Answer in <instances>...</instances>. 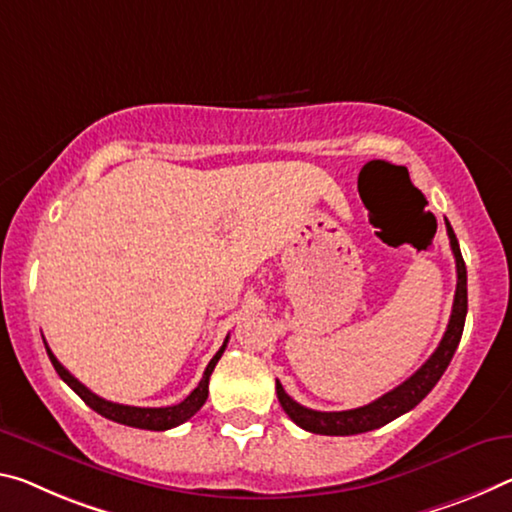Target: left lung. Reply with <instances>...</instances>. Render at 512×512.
<instances>
[{
  "label": "left lung",
  "instance_id": "8db88e82",
  "mask_svg": "<svg viewBox=\"0 0 512 512\" xmlns=\"http://www.w3.org/2000/svg\"><path fill=\"white\" fill-rule=\"evenodd\" d=\"M446 232H449L451 250L453 257H456V273H458V285H456V296H453V310L449 326L442 337L440 346L435 348V353L428 358L421 369H417L412 376L394 387L392 392H387L369 405H362V408L355 410H342V412H319L310 410L305 405L296 403L291 396L285 392V387L280 385V380H275V392H278V401L282 410L287 412L289 419L294 421L296 426L305 428V431L316 433V435H358L373 431V428H380L389 424V421L405 415V412L415 408L417 403L426 399V394L437 385V380L442 378V373L449 367V362L456 353L460 344L462 328H465V316H467V269L465 259L460 255V246L456 234H453L451 223L446 221Z\"/></svg>",
  "mask_w": 512,
  "mask_h": 512
}]
</instances>
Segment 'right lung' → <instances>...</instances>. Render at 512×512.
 Listing matches in <instances>:
<instances>
[{
  "label": "right lung",
  "instance_id": "right-lung-1",
  "mask_svg": "<svg viewBox=\"0 0 512 512\" xmlns=\"http://www.w3.org/2000/svg\"><path fill=\"white\" fill-rule=\"evenodd\" d=\"M227 346V337L223 346L218 348V353L214 355L212 360H209L205 373H202V380L198 383V387L193 389V392L186 396L182 403L177 405H168V408H136V405H123V403H113L102 399V396L93 394L91 389L86 385H81L79 380L72 376V373L63 367V364L54 358V353L50 351V346L45 344L47 348V355H50V360L54 364L56 373H59L63 383H68L75 392L81 396V401H84L88 408H93L97 415L107 417L111 421H116V424H125V426H132V428H145V431H168V428H175L184 424L186 419H191L196 412L205 405L207 401V394H209V376H212V371L216 367V362L221 360V355Z\"/></svg>",
  "mask_w": 512,
  "mask_h": 512
}]
</instances>
